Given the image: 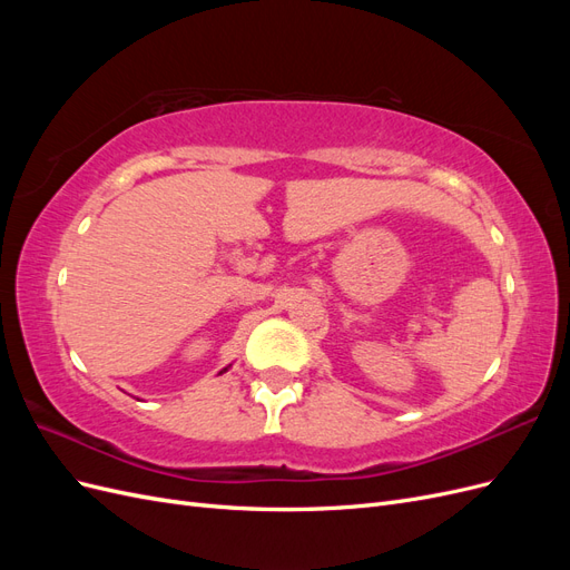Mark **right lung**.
<instances>
[{
    "instance_id": "add662e5",
    "label": "right lung",
    "mask_w": 570,
    "mask_h": 570,
    "mask_svg": "<svg viewBox=\"0 0 570 570\" xmlns=\"http://www.w3.org/2000/svg\"><path fill=\"white\" fill-rule=\"evenodd\" d=\"M223 371H228V368H223ZM223 371H220V373H223Z\"/></svg>"
}]
</instances>
